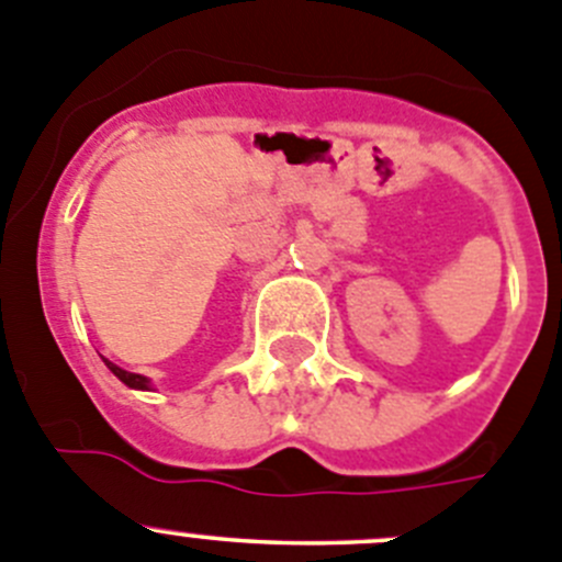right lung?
I'll return each instance as SVG.
<instances>
[{"instance_id": "1", "label": "right lung", "mask_w": 562, "mask_h": 562, "mask_svg": "<svg viewBox=\"0 0 562 562\" xmlns=\"http://www.w3.org/2000/svg\"><path fill=\"white\" fill-rule=\"evenodd\" d=\"M104 366H108V369L113 371V374L119 376V380H122L124 385H130V387H138V391H149V380H146V376H140V374H130V371L119 369V366H115V363H110V360H104Z\"/></svg>"}]
</instances>
